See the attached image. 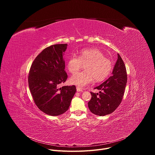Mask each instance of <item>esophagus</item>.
<instances>
[{
  "label": "esophagus",
  "mask_w": 155,
  "mask_h": 155,
  "mask_svg": "<svg viewBox=\"0 0 155 155\" xmlns=\"http://www.w3.org/2000/svg\"><path fill=\"white\" fill-rule=\"evenodd\" d=\"M77 92H82L83 90L81 89V88H80L79 87H77Z\"/></svg>",
  "instance_id": "obj_1"
}]
</instances>
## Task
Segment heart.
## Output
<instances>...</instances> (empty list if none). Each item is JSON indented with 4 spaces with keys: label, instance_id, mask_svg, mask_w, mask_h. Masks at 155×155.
I'll use <instances>...</instances> for the list:
<instances>
[{
    "label": "heart",
    "instance_id": "1",
    "mask_svg": "<svg viewBox=\"0 0 155 155\" xmlns=\"http://www.w3.org/2000/svg\"><path fill=\"white\" fill-rule=\"evenodd\" d=\"M84 65V71L77 73L70 78V83L78 87H84L92 82L105 80L112 70L111 61L97 48H85L78 53V57L73 54L68 59L67 68L75 74Z\"/></svg>",
    "mask_w": 155,
    "mask_h": 155
}]
</instances>
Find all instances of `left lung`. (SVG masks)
I'll return each instance as SVG.
<instances>
[{
    "label": "left lung",
    "mask_w": 155,
    "mask_h": 155,
    "mask_svg": "<svg viewBox=\"0 0 155 155\" xmlns=\"http://www.w3.org/2000/svg\"><path fill=\"white\" fill-rule=\"evenodd\" d=\"M127 83V73L124 63L118 54L112 75L94 89L101 90L99 93L91 92V99L88 102L90 111L99 116L114 112L121 104Z\"/></svg>",
    "instance_id": "left-lung-1"
}]
</instances>
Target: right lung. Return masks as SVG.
<instances>
[{"label":"right lung","mask_w":155,"mask_h":155,"mask_svg":"<svg viewBox=\"0 0 155 155\" xmlns=\"http://www.w3.org/2000/svg\"><path fill=\"white\" fill-rule=\"evenodd\" d=\"M68 44L44 49L34 59L28 76L29 87L37 107L45 114L58 116L69 109L76 87L58 86L68 78L63 58Z\"/></svg>","instance_id":"obj_1"}]
</instances>
